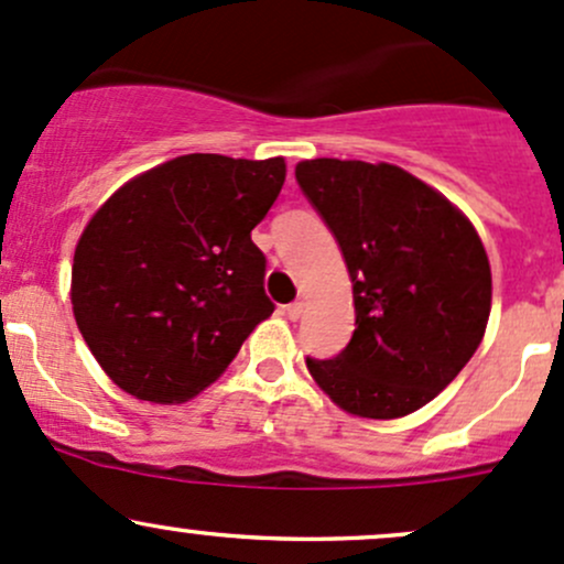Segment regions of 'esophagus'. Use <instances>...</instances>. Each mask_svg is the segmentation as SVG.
I'll return each instance as SVG.
<instances>
[{
    "label": "esophagus",
    "instance_id": "obj_1",
    "mask_svg": "<svg viewBox=\"0 0 564 564\" xmlns=\"http://www.w3.org/2000/svg\"><path fill=\"white\" fill-rule=\"evenodd\" d=\"M301 314H304V304H301V301H293V304L288 306V317L290 319H301Z\"/></svg>",
    "mask_w": 564,
    "mask_h": 564
}]
</instances>
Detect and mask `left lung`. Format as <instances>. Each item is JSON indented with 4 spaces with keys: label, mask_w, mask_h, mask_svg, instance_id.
<instances>
[{
    "label": "left lung",
    "mask_w": 564,
    "mask_h": 564,
    "mask_svg": "<svg viewBox=\"0 0 564 564\" xmlns=\"http://www.w3.org/2000/svg\"><path fill=\"white\" fill-rule=\"evenodd\" d=\"M295 180L336 236L352 280L355 333L308 373L344 411L398 420L433 401L474 357L492 274L468 217L392 163L314 159Z\"/></svg>",
    "instance_id": "1"
}]
</instances>
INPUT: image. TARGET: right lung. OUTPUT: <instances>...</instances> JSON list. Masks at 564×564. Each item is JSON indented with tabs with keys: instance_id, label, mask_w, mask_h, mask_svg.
Returning <instances> with one entry per match:
<instances>
[{
	"instance_id": "right-lung-1",
	"label": "right lung",
	"mask_w": 564,
	"mask_h": 564,
	"mask_svg": "<svg viewBox=\"0 0 564 564\" xmlns=\"http://www.w3.org/2000/svg\"><path fill=\"white\" fill-rule=\"evenodd\" d=\"M282 185L284 159L193 153L139 174L90 217L72 312L120 390L153 403L198 395L274 312L250 234Z\"/></svg>"
}]
</instances>
